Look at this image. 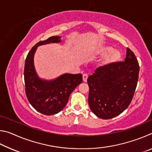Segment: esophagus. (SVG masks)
Masks as SVG:
<instances>
[{"mask_svg":"<svg viewBox=\"0 0 152 152\" xmlns=\"http://www.w3.org/2000/svg\"><path fill=\"white\" fill-rule=\"evenodd\" d=\"M87 78H88V75L86 74H84L83 75H82V79H83V82H86L87 81Z\"/></svg>","mask_w":152,"mask_h":152,"instance_id":"obj_1","label":"esophagus"}]
</instances>
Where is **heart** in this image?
I'll list each match as a JSON object with an SVG mask.
<instances>
[{"mask_svg": "<svg viewBox=\"0 0 152 152\" xmlns=\"http://www.w3.org/2000/svg\"><path fill=\"white\" fill-rule=\"evenodd\" d=\"M99 55L104 56L101 62L102 69H107L114 66L122 59L123 55L120 51L114 50L110 45H104L99 50Z\"/></svg>", "mask_w": 152, "mask_h": 152, "instance_id": "b5f03b06", "label": "heart"}]
</instances>
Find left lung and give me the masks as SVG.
<instances>
[{
    "label": "left lung",
    "instance_id": "1",
    "mask_svg": "<svg viewBox=\"0 0 152 152\" xmlns=\"http://www.w3.org/2000/svg\"><path fill=\"white\" fill-rule=\"evenodd\" d=\"M140 66L137 58L127 48L125 61L107 69L99 67L90 76L88 104L98 117L109 119L129 107L137 86Z\"/></svg>",
    "mask_w": 152,
    "mask_h": 152
}]
</instances>
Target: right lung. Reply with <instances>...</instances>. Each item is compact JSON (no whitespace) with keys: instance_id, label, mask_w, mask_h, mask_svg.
<instances>
[{"instance_id":"add662e5","label":"right lung","mask_w":152,"mask_h":152,"mask_svg":"<svg viewBox=\"0 0 152 152\" xmlns=\"http://www.w3.org/2000/svg\"><path fill=\"white\" fill-rule=\"evenodd\" d=\"M60 42V36H53L38 42L29 51L25 62L24 79L27 99L36 110L45 115L60 112L68 103L72 92L82 82L81 74L66 73L50 80L37 75L34 66V55L38 46Z\"/></svg>"}]
</instances>
